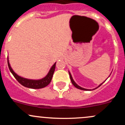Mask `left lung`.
Here are the masks:
<instances>
[{
	"label": "left lung",
	"instance_id": "1",
	"mask_svg": "<svg viewBox=\"0 0 125 125\" xmlns=\"http://www.w3.org/2000/svg\"><path fill=\"white\" fill-rule=\"evenodd\" d=\"M68 73H69V74H70V77L71 81V82H72V83H73V85H74V86H75V88H78V89H82V90H84V91H91V90H92V89H85V88H82V87L80 86H79V85H78L75 82V81H74V80H73V77H72V75H71V73H70V72L69 71H68ZM111 74H110V75H111ZM110 75H109V77L110 76ZM108 78H107V79H108ZM106 79L105 80H106ZM104 82H103V83H104ZM103 83H102L101 84H100V85H99V86H98L97 87H96V88H94V89H93V90H94V89H96V88H99V86H101V85H102V84H103Z\"/></svg>",
	"mask_w": 125,
	"mask_h": 125
}]
</instances>
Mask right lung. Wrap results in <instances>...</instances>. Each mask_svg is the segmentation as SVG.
<instances>
[{
	"label": "right lung",
	"mask_w": 125,
	"mask_h": 125,
	"mask_svg": "<svg viewBox=\"0 0 125 125\" xmlns=\"http://www.w3.org/2000/svg\"><path fill=\"white\" fill-rule=\"evenodd\" d=\"M55 64H56V62L51 66L46 76H45L42 79H37V80L36 79H30L20 76L14 71L12 68H11V65H10V62H9V58L8 57V65L9 69H10V71L12 73V75H14V77L16 78V80L22 85L26 87V88H32V89H40V88H43L44 87L50 84L51 80H52L54 73Z\"/></svg>",
	"instance_id": "add662e5"
}]
</instances>
